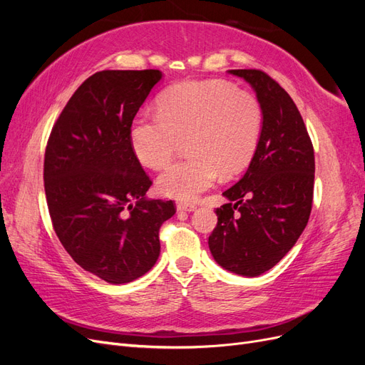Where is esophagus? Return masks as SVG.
<instances>
[{"label": "esophagus", "instance_id": "1", "mask_svg": "<svg viewBox=\"0 0 365 365\" xmlns=\"http://www.w3.org/2000/svg\"><path fill=\"white\" fill-rule=\"evenodd\" d=\"M195 208H196L195 204H187V202L176 204V210H178V212H193Z\"/></svg>", "mask_w": 365, "mask_h": 365}]
</instances>
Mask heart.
Returning <instances> with one entry per match:
<instances>
[{
    "label": "heart",
    "mask_w": 365,
    "mask_h": 365,
    "mask_svg": "<svg viewBox=\"0 0 365 365\" xmlns=\"http://www.w3.org/2000/svg\"><path fill=\"white\" fill-rule=\"evenodd\" d=\"M263 130L259 98L225 81H187L165 90L158 113L140 114L130 126V145L150 169H163L187 141L190 158L175 163L158 178L161 195L193 201L225 176L244 170Z\"/></svg>",
    "instance_id": "heart-1"
}]
</instances>
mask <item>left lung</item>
<instances>
[{"instance_id":"1","label":"left lung","mask_w":365,"mask_h":365,"mask_svg":"<svg viewBox=\"0 0 365 365\" xmlns=\"http://www.w3.org/2000/svg\"><path fill=\"white\" fill-rule=\"evenodd\" d=\"M263 108V130L245 175L216 208L208 247L220 267L256 277L277 264L303 233L314 200L315 157L291 96L262 70H230Z\"/></svg>"}]
</instances>
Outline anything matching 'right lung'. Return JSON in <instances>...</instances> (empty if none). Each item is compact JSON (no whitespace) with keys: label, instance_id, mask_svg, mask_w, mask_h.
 <instances>
[{"label":"right lung","instance_id":"add662e5","mask_svg":"<svg viewBox=\"0 0 365 365\" xmlns=\"http://www.w3.org/2000/svg\"><path fill=\"white\" fill-rule=\"evenodd\" d=\"M161 76L103 70L88 77L47 141L43 187L54 233L79 267L113 284L135 280L155 264L160 228L176 212L173 201L145 200L152 180L129 137Z\"/></svg>","mask_w":365,"mask_h":365}]
</instances>
